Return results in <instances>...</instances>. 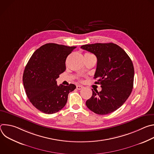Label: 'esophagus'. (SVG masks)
<instances>
[{
  "label": "esophagus",
  "mask_w": 154,
  "mask_h": 154,
  "mask_svg": "<svg viewBox=\"0 0 154 154\" xmlns=\"http://www.w3.org/2000/svg\"><path fill=\"white\" fill-rule=\"evenodd\" d=\"M76 88H77V90H80L83 89L84 87H83L82 85H77Z\"/></svg>",
  "instance_id": "1"
}]
</instances>
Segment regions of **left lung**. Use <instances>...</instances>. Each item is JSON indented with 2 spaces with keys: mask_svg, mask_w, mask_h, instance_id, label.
<instances>
[{
  "mask_svg": "<svg viewBox=\"0 0 154 154\" xmlns=\"http://www.w3.org/2000/svg\"><path fill=\"white\" fill-rule=\"evenodd\" d=\"M82 49L94 54L97 60L94 79L100 84V92L93 90V95L86 105L98 115L111 113L128 99L132 91L134 68L130 58L114 43H95L85 45Z\"/></svg>",
  "mask_w": 154,
  "mask_h": 154,
  "instance_id": "left-lung-1",
  "label": "left lung"
}]
</instances>
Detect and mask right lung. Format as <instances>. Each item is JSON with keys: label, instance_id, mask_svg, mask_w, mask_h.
I'll list each match as a JSON object with an SVG mask.
<instances>
[{"label": "right lung", "instance_id": "right-lung-1", "mask_svg": "<svg viewBox=\"0 0 154 154\" xmlns=\"http://www.w3.org/2000/svg\"><path fill=\"white\" fill-rule=\"evenodd\" d=\"M76 47L55 43L41 46L29 60L23 74V84L32 105L46 114L58 112L65 106L68 94L75 85L57 84L56 79L66 70V60Z\"/></svg>", "mask_w": 154, "mask_h": 154}]
</instances>
